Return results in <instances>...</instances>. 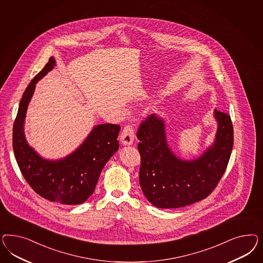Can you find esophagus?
Here are the masks:
<instances>
[{
    "label": "esophagus",
    "mask_w": 263,
    "mask_h": 263,
    "mask_svg": "<svg viewBox=\"0 0 263 263\" xmlns=\"http://www.w3.org/2000/svg\"><path fill=\"white\" fill-rule=\"evenodd\" d=\"M134 129L131 125L125 126L120 134V143L122 145H130L134 142Z\"/></svg>",
    "instance_id": "esophagus-1"
}]
</instances>
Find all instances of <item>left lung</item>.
I'll return each mask as SVG.
<instances>
[{"mask_svg": "<svg viewBox=\"0 0 263 263\" xmlns=\"http://www.w3.org/2000/svg\"><path fill=\"white\" fill-rule=\"evenodd\" d=\"M217 131L213 143L193 159L179 157L167 142L166 121L152 114L137 133L141 154L140 186L158 208H178L205 199L227 168L233 145L231 117L214 110Z\"/></svg>", "mask_w": 263, "mask_h": 263, "instance_id": "obj_1", "label": "left lung"}]
</instances>
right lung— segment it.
Instances as JSON below:
<instances>
[{"mask_svg":"<svg viewBox=\"0 0 263 263\" xmlns=\"http://www.w3.org/2000/svg\"><path fill=\"white\" fill-rule=\"evenodd\" d=\"M56 66L54 57L26 88L17 111L12 145L17 164L26 181L42 198L62 204L85 202L95 192L102 168L119 151L120 127L104 123L95 125L84 142L60 159H46L27 142L25 119L35 85Z\"/></svg>","mask_w":263,"mask_h":263,"instance_id":"add662e5","label":"right lung"}]
</instances>
